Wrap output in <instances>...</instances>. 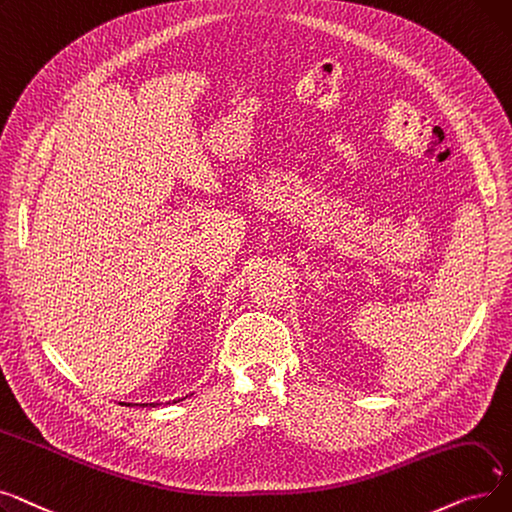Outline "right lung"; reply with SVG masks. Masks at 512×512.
Instances as JSON below:
<instances>
[{
  "label": "right lung",
  "instance_id": "add662e5",
  "mask_svg": "<svg viewBox=\"0 0 512 512\" xmlns=\"http://www.w3.org/2000/svg\"><path fill=\"white\" fill-rule=\"evenodd\" d=\"M177 402V400H175ZM139 406H148V404H139ZM150 406H156V404H150Z\"/></svg>",
  "mask_w": 512,
  "mask_h": 512
}]
</instances>
